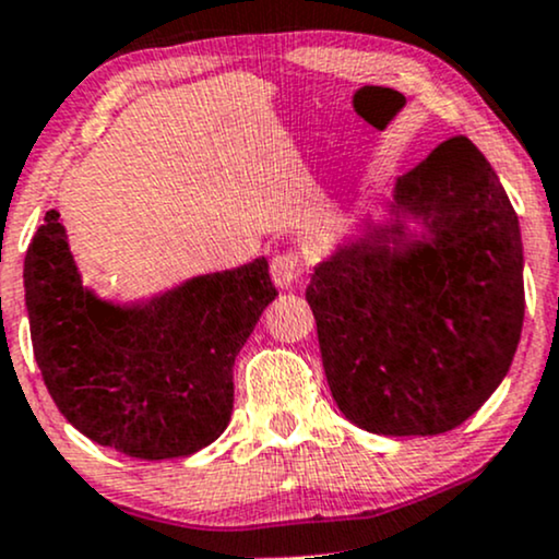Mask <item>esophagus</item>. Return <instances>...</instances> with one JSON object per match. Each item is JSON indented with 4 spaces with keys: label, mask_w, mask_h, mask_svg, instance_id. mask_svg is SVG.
<instances>
[{
    "label": "esophagus",
    "mask_w": 559,
    "mask_h": 559,
    "mask_svg": "<svg viewBox=\"0 0 559 559\" xmlns=\"http://www.w3.org/2000/svg\"><path fill=\"white\" fill-rule=\"evenodd\" d=\"M301 273V254L299 252H284L271 262V278L278 288H288Z\"/></svg>",
    "instance_id": "esophagus-1"
}]
</instances>
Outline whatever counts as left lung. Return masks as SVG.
I'll return each instance as SVG.
<instances>
[{
  "label": "left lung",
  "instance_id": "8db88e82",
  "mask_svg": "<svg viewBox=\"0 0 559 559\" xmlns=\"http://www.w3.org/2000/svg\"><path fill=\"white\" fill-rule=\"evenodd\" d=\"M394 199L423 217L433 243L391 252L389 230H376V243H352L318 265L307 301L346 418L381 436H436L471 418L515 357L521 228L497 173L465 136L404 173Z\"/></svg>",
  "mask_w": 559,
  "mask_h": 559
}]
</instances>
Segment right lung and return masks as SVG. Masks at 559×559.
<instances>
[{
	"label": "right lung",
	"mask_w": 559,
	"mask_h": 559,
	"mask_svg": "<svg viewBox=\"0 0 559 559\" xmlns=\"http://www.w3.org/2000/svg\"><path fill=\"white\" fill-rule=\"evenodd\" d=\"M23 281L34 357L60 413L139 460L186 457L226 431L234 360L278 294L260 258L120 310L81 286L55 210L31 241Z\"/></svg>",
	"instance_id": "obj_1"
}]
</instances>
